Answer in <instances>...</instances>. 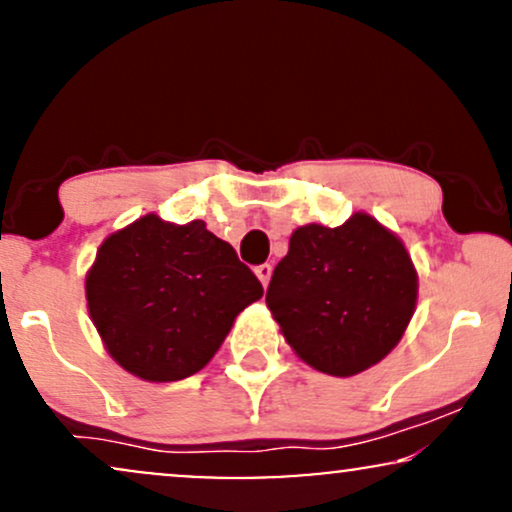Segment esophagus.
I'll list each match as a JSON object with an SVG mask.
<instances>
[{
	"mask_svg": "<svg viewBox=\"0 0 512 512\" xmlns=\"http://www.w3.org/2000/svg\"><path fill=\"white\" fill-rule=\"evenodd\" d=\"M256 275L258 280H261V285L268 287L270 275H273V266H270V263H261V266H256Z\"/></svg>",
	"mask_w": 512,
	"mask_h": 512,
	"instance_id": "1",
	"label": "esophagus"
}]
</instances>
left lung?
Returning <instances> with one entry per match:
<instances>
[{
  "label": "left lung",
  "instance_id": "1",
  "mask_svg": "<svg viewBox=\"0 0 512 512\" xmlns=\"http://www.w3.org/2000/svg\"><path fill=\"white\" fill-rule=\"evenodd\" d=\"M266 302L306 364L354 376L400 342L417 304V270L393 232L357 213L340 227L294 230Z\"/></svg>",
  "mask_w": 512,
  "mask_h": 512
}]
</instances>
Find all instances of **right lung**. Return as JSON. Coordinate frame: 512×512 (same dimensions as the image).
<instances>
[{
	"instance_id": "add662e5",
	"label": "right lung",
	"mask_w": 512,
	"mask_h": 512,
	"mask_svg": "<svg viewBox=\"0 0 512 512\" xmlns=\"http://www.w3.org/2000/svg\"><path fill=\"white\" fill-rule=\"evenodd\" d=\"M88 311L114 362L143 381L201 371L263 287L206 222L143 215L110 234L86 278Z\"/></svg>"
}]
</instances>
